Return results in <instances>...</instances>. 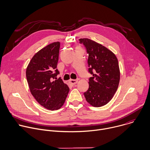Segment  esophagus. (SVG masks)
Listing matches in <instances>:
<instances>
[{
	"label": "esophagus",
	"instance_id": "1",
	"mask_svg": "<svg viewBox=\"0 0 150 150\" xmlns=\"http://www.w3.org/2000/svg\"><path fill=\"white\" fill-rule=\"evenodd\" d=\"M69 82H70L72 85H74L77 83L78 80H76V79H70V80H69Z\"/></svg>",
	"mask_w": 150,
	"mask_h": 150
}]
</instances>
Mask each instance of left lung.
Segmentation results:
<instances>
[{
  "mask_svg": "<svg viewBox=\"0 0 150 150\" xmlns=\"http://www.w3.org/2000/svg\"><path fill=\"white\" fill-rule=\"evenodd\" d=\"M88 53L90 78L88 90L83 93L87 101L99 108L108 104L117 90L120 69L116 55L101 44L88 38H81Z\"/></svg>",
  "mask_w": 150,
  "mask_h": 150,
  "instance_id": "left-lung-1",
  "label": "left lung"
}]
</instances>
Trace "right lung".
I'll list each match as a JSON object with an SVG mask.
<instances>
[{
  "instance_id": "right-lung-1",
  "label": "right lung",
  "mask_w": 150,
  "mask_h": 150,
  "mask_svg": "<svg viewBox=\"0 0 150 150\" xmlns=\"http://www.w3.org/2000/svg\"><path fill=\"white\" fill-rule=\"evenodd\" d=\"M59 48L60 42L57 41L41 49L32 57L26 69L31 94L41 105L50 110L60 109L69 91L68 85L56 78L59 74L56 69Z\"/></svg>"
}]
</instances>
